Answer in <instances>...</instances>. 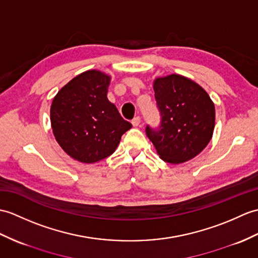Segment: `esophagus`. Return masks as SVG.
<instances>
[{
	"label": "esophagus",
	"mask_w": 258,
	"mask_h": 258,
	"mask_svg": "<svg viewBox=\"0 0 258 258\" xmlns=\"http://www.w3.org/2000/svg\"><path fill=\"white\" fill-rule=\"evenodd\" d=\"M132 124H133V126H139L141 124V117L140 116H136L133 119H132Z\"/></svg>",
	"instance_id": "1"
}]
</instances>
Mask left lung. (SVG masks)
I'll return each mask as SVG.
<instances>
[{"instance_id": "left-lung-1", "label": "left lung", "mask_w": 258, "mask_h": 258, "mask_svg": "<svg viewBox=\"0 0 258 258\" xmlns=\"http://www.w3.org/2000/svg\"><path fill=\"white\" fill-rule=\"evenodd\" d=\"M160 122L146 125V134L160 158L181 164L196 157L210 142L215 121L209 94L188 78L170 75L154 82Z\"/></svg>"}]
</instances>
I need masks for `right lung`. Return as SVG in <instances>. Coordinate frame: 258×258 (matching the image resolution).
<instances>
[{"mask_svg": "<svg viewBox=\"0 0 258 258\" xmlns=\"http://www.w3.org/2000/svg\"><path fill=\"white\" fill-rule=\"evenodd\" d=\"M109 85V76L88 70L69 81L52 101L50 121L56 141L81 163L109 157L132 127L107 100Z\"/></svg>", "mask_w": 258, "mask_h": 258, "instance_id": "add662e5", "label": "right lung"}]
</instances>
